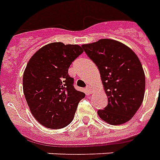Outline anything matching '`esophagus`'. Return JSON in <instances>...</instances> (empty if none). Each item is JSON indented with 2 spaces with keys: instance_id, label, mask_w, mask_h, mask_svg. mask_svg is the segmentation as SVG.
<instances>
[{
  "instance_id": "obj_1",
  "label": "esophagus",
  "mask_w": 160,
  "mask_h": 160,
  "mask_svg": "<svg viewBox=\"0 0 160 160\" xmlns=\"http://www.w3.org/2000/svg\"><path fill=\"white\" fill-rule=\"evenodd\" d=\"M86 92H88V93H92V91H93V88H92L91 86H86Z\"/></svg>"
}]
</instances>
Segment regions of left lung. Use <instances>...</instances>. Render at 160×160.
I'll list each match as a JSON object with an SVG mask.
<instances>
[{
  "mask_svg": "<svg viewBox=\"0 0 160 160\" xmlns=\"http://www.w3.org/2000/svg\"><path fill=\"white\" fill-rule=\"evenodd\" d=\"M98 66L108 105L99 117L110 125H122L134 116L142 103L145 74L138 57L130 47L111 39L81 46Z\"/></svg>",
  "mask_w": 160,
  "mask_h": 160,
  "instance_id": "1",
  "label": "left lung"
}]
</instances>
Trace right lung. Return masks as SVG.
Returning <instances> with one entry per match:
<instances>
[{
  "mask_svg": "<svg viewBox=\"0 0 160 160\" xmlns=\"http://www.w3.org/2000/svg\"><path fill=\"white\" fill-rule=\"evenodd\" d=\"M83 52L78 45L47 44L31 57L23 77V94L38 122L61 129L73 120L79 102L86 94L74 89L69 66Z\"/></svg>",
  "mask_w": 160,
  "mask_h": 160,
  "instance_id": "add662e5",
  "label": "right lung"
}]
</instances>
